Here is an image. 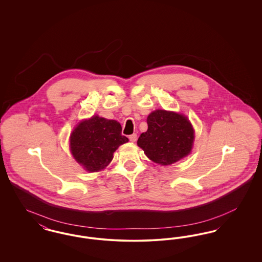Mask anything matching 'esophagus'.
I'll use <instances>...</instances> for the list:
<instances>
[{
    "mask_svg": "<svg viewBox=\"0 0 262 262\" xmlns=\"http://www.w3.org/2000/svg\"><path fill=\"white\" fill-rule=\"evenodd\" d=\"M128 138H129V140H130L132 142H136L137 139V134H133L132 136H129V137H128Z\"/></svg>",
    "mask_w": 262,
    "mask_h": 262,
    "instance_id": "obj_1",
    "label": "esophagus"
}]
</instances>
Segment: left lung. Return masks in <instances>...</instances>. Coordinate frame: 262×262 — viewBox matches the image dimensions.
Listing matches in <instances>:
<instances>
[{
    "mask_svg": "<svg viewBox=\"0 0 262 262\" xmlns=\"http://www.w3.org/2000/svg\"><path fill=\"white\" fill-rule=\"evenodd\" d=\"M147 130L138 137L137 145L151 161L171 165L190 153L194 130L185 115L156 110L147 117Z\"/></svg>",
    "mask_w": 262,
    "mask_h": 262,
    "instance_id": "obj_1",
    "label": "left lung"
}]
</instances>
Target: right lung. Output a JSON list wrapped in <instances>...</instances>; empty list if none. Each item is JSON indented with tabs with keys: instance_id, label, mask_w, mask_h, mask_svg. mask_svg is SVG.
<instances>
[{
	"instance_id": "add662e5",
	"label": "right lung",
	"mask_w": 262,
	"mask_h": 262,
	"mask_svg": "<svg viewBox=\"0 0 262 262\" xmlns=\"http://www.w3.org/2000/svg\"><path fill=\"white\" fill-rule=\"evenodd\" d=\"M128 141L115 120L93 116L76 125L70 137L71 152L88 172L103 170L112 161L118 147Z\"/></svg>"
}]
</instances>
